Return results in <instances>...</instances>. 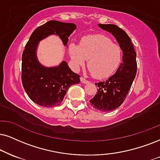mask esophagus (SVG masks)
<instances>
[{"label":"esophagus","mask_w":160,"mask_h":160,"mask_svg":"<svg viewBox=\"0 0 160 160\" xmlns=\"http://www.w3.org/2000/svg\"><path fill=\"white\" fill-rule=\"evenodd\" d=\"M81 82H82V83H83V84H88V83H89V81H88L87 79H85V78H84V77H81Z\"/></svg>","instance_id":"esophagus-1"}]
</instances>
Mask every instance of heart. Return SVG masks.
<instances>
[{
  "label": "heart",
  "mask_w": 160,
  "mask_h": 160,
  "mask_svg": "<svg viewBox=\"0 0 160 160\" xmlns=\"http://www.w3.org/2000/svg\"><path fill=\"white\" fill-rule=\"evenodd\" d=\"M70 55L76 67L82 66L88 59V67L96 78L111 76L119 68L122 50L112 39L104 35H88L82 39L80 45L71 43Z\"/></svg>",
  "instance_id": "heart-1"
}]
</instances>
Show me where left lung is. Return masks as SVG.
I'll return each mask as SVG.
<instances>
[{"label": "left lung", "mask_w": 160, "mask_h": 160, "mask_svg": "<svg viewBox=\"0 0 160 160\" xmlns=\"http://www.w3.org/2000/svg\"><path fill=\"white\" fill-rule=\"evenodd\" d=\"M115 37L123 52L122 62L116 73L108 80L96 83L97 92L90 100L95 109L102 112L115 110L125 101L137 70V53L131 38L123 29L115 24H98Z\"/></svg>", "instance_id": "1"}]
</instances>
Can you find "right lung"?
Returning <instances> with one entry per match:
<instances>
[{"label": "right lung", "mask_w": 160, "mask_h": 160, "mask_svg": "<svg viewBox=\"0 0 160 160\" xmlns=\"http://www.w3.org/2000/svg\"><path fill=\"white\" fill-rule=\"evenodd\" d=\"M76 24L50 21L33 31L22 54L21 81L32 101L43 107H56L62 103L71 85L80 82V76L62 62L58 67L45 68L38 62L36 49L38 42L50 35H58L66 46Z\"/></svg>", "instance_id": "obj_1"}]
</instances>
